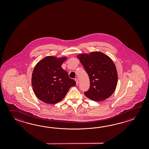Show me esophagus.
Masks as SVG:
<instances>
[{
	"instance_id": "1",
	"label": "esophagus",
	"mask_w": 149,
	"mask_h": 149,
	"mask_svg": "<svg viewBox=\"0 0 149 149\" xmlns=\"http://www.w3.org/2000/svg\"><path fill=\"white\" fill-rule=\"evenodd\" d=\"M75 81H76V85H78L79 84V80H78V79H77V78H76L75 79Z\"/></svg>"
}]
</instances>
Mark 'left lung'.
<instances>
[{"label": "left lung", "instance_id": "left-lung-1", "mask_svg": "<svg viewBox=\"0 0 149 149\" xmlns=\"http://www.w3.org/2000/svg\"><path fill=\"white\" fill-rule=\"evenodd\" d=\"M77 57L88 74L90 87L84 92L88 98L102 101L114 93L118 82L116 67L110 57L100 52L79 55Z\"/></svg>", "mask_w": 149, "mask_h": 149}]
</instances>
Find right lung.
<instances>
[{
	"label": "right lung",
	"mask_w": 149,
	"mask_h": 149,
	"mask_svg": "<svg viewBox=\"0 0 149 149\" xmlns=\"http://www.w3.org/2000/svg\"><path fill=\"white\" fill-rule=\"evenodd\" d=\"M67 57L49 56L39 61L32 74L33 91L37 97L48 104H56L66 95L76 81L61 65Z\"/></svg>",
	"instance_id": "obj_1"
}]
</instances>
